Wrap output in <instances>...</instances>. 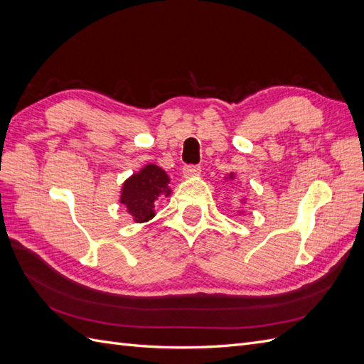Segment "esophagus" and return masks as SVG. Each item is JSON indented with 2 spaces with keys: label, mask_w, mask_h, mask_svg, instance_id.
<instances>
[{
  "label": "esophagus",
  "mask_w": 364,
  "mask_h": 364,
  "mask_svg": "<svg viewBox=\"0 0 364 364\" xmlns=\"http://www.w3.org/2000/svg\"><path fill=\"white\" fill-rule=\"evenodd\" d=\"M202 171V168L199 165H185L182 168L183 173V178H196V176H199Z\"/></svg>",
  "instance_id": "1"
}]
</instances>
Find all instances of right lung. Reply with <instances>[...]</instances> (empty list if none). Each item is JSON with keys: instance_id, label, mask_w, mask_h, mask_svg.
Instances as JSON below:
<instances>
[{"instance_id": "1", "label": "right lung", "mask_w": 364, "mask_h": 364, "mask_svg": "<svg viewBox=\"0 0 364 364\" xmlns=\"http://www.w3.org/2000/svg\"><path fill=\"white\" fill-rule=\"evenodd\" d=\"M168 182V176L162 168L149 164L123 183L119 202L127 208L129 214L134 215L135 222H149L151 217H155L153 203L158 197L161 194L170 196Z\"/></svg>"}]
</instances>
